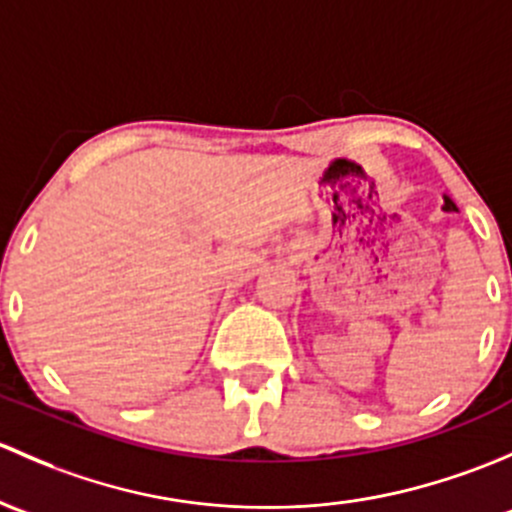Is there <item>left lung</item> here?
<instances>
[{
  "label": "left lung",
  "mask_w": 512,
  "mask_h": 512,
  "mask_svg": "<svg viewBox=\"0 0 512 512\" xmlns=\"http://www.w3.org/2000/svg\"><path fill=\"white\" fill-rule=\"evenodd\" d=\"M444 202H446V204H444V209H446V212H453V209H456V204H453L449 197H444Z\"/></svg>",
  "instance_id": "8db88e82"
}]
</instances>
